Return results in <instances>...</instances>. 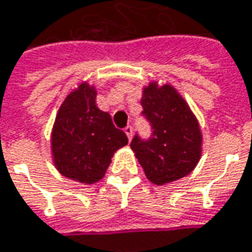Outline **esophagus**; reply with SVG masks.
<instances>
[{
	"mask_svg": "<svg viewBox=\"0 0 252 252\" xmlns=\"http://www.w3.org/2000/svg\"><path fill=\"white\" fill-rule=\"evenodd\" d=\"M125 133H126L127 138H129V140H131V137H133V127H131L130 125H127V126L125 127Z\"/></svg>",
	"mask_w": 252,
	"mask_h": 252,
	"instance_id": "34e87169",
	"label": "esophagus"
}]
</instances>
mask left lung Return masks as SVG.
Returning <instances> with one entry per match:
<instances>
[{
  "label": "left lung",
  "instance_id": "1",
  "mask_svg": "<svg viewBox=\"0 0 252 252\" xmlns=\"http://www.w3.org/2000/svg\"><path fill=\"white\" fill-rule=\"evenodd\" d=\"M141 115L151 125V137L136 134L130 147L154 185L187 176L201 157L200 125L182 95L172 86L150 83L143 91Z\"/></svg>",
  "mask_w": 252,
  "mask_h": 252
}]
</instances>
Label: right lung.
I'll return each mask as SVG.
<instances>
[{
  "label": "right lung",
  "instance_id": "1",
  "mask_svg": "<svg viewBox=\"0 0 252 252\" xmlns=\"http://www.w3.org/2000/svg\"><path fill=\"white\" fill-rule=\"evenodd\" d=\"M97 91L82 83L61 105L51 134L54 163L61 175L91 185L101 180L116 150L127 144L111 115L98 109Z\"/></svg>",
  "mask_w": 252,
  "mask_h": 252
}]
</instances>
